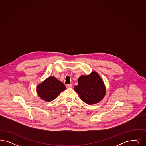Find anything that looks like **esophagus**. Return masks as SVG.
<instances>
[{
  "mask_svg": "<svg viewBox=\"0 0 146 146\" xmlns=\"http://www.w3.org/2000/svg\"><path fill=\"white\" fill-rule=\"evenodd\" d=\"M72 84H67L66 85V88H71L72 87Z\"/></svg>",
  "mask_w": 146,
  "mask_h": 146,
  "instance_id": "esophagus-1",
  "label": "esophagus"
}]
</instances>
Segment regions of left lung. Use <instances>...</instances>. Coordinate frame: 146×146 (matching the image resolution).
<instances>
[{
  "label": "left lung",
  "instance_id": "obj_1",
  "mask_svg": "<svg viewBox=\"0 0 146 146\" xmlns=\"http://www.w3.org/2000/svg\"><path fill=\"white\" fill-rule=\"evenodd\" d=\"M78 82V84L74 87V90L85 103L92 105L103 99L106 88L97 72L93 71L89 75L80 76Z\"/></svg>",
  "mask_w": 146,
  "mask_h": 146
}]
</instances>
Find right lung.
<instances>
[{"mask_svg": "<svg viewBox=\"0 0 146 146\" xmlns=\"http://www.w3.org/2000/svg\"><path fill=\"white\" fill-rule=\"evenodd\" d=\"M36 89L38 95L41 99L46 102H51L62 91L66 90V86L56 78L50 76L38 85Z\"/></svg>", "mask_w": 146, "mask_h": 146, "instance_id": "obj_1", "label": "right lung"}]
</instances>
